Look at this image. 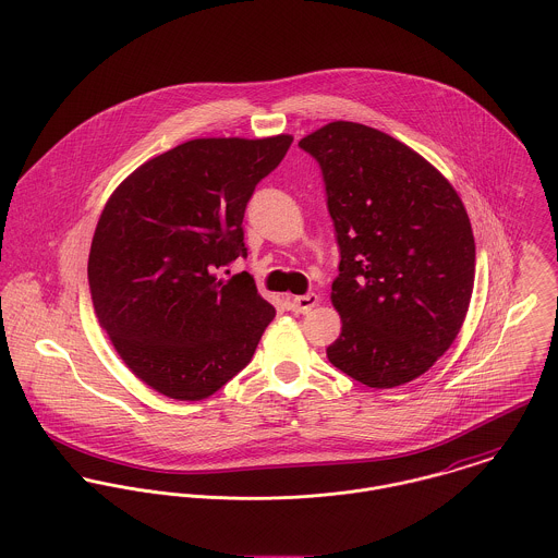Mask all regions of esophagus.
<instances>
[{"label": "esophagus", "mask_w": 558, "mask_h": 558, "mask_svg": "<svg viewBox=\"0 0 558 558\" xmlns=\"http://www.w3.org/2000/svg\"><path fill=\"white\" fill-rule=\"evenodd\" d=\"M319 299L318 294H303V296H294L292 301H290V310L294 312V314H310L316 305H318Z\"/></svg>", "instance_id": "34e87169"}]
</instances>
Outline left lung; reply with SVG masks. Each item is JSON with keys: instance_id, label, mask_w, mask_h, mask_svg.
<instances>
[{"instance_id": "8db88e82", "label": "left lung", "mask_w": 558, "mask_h": 558, "mask_svg": "<svg viewBox=\"0 0 558 558\" xmlns=\"http://www.w3.org/2000/svg\"><path fill=\"white\" fill-rule=\"evenodd\" d=\"M299 148L318 160L339 244L330 301L341 335L326 348L345 376L393 389L456 341L475 283V239L449 180L391 135L330 122Z\"/></svg>"}]
</instances>
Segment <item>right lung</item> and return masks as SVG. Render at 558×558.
<instances>
[{
  "label": "right lung",
  "instance_id": "right-lung-1",
  "mask_svg": "<svg viewBox=\"0 0 558 558\" xmlns=\"http://www.w3.org/2000/svg\"><path fill=\"white\" fill-rule=\"evenodd\" d=\"M290 144L191 140L137 167L98 219L87 259L94 314L126 367L167 398L217 393L275 318L248 272L217 270L246 257V204Z\"/></svg>",
  "mask_w": 558,
  "mask_h": 558
}]
</instances>
